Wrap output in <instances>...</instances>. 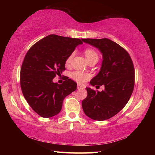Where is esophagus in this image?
<instances>
[{"label": "esophagus", "instance_id": "34e87169", "mask_svg": "<svg viewBox=\"0 0 155 155\" xmlns=\"http://www.w3.org/2000/svg\"><path fill=\"white\" fill-rule=\"evenodd\" d=\"M84 88H85V86L79 85V84H78V85H77V89H78V90H81V89H84Z\"/></svg>", "mask_w": 155, "mask_h": 155}]
</instances>
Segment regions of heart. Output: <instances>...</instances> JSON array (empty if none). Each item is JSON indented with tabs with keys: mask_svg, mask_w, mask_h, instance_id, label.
Segmentation results:
<instances>
[{
	"mask_svg": "<svg viewBox=\"0 0 155 155\" xmlns=\"http://www.w3.org/2000/svg\"><path fill=\"white\" fill-rule=\"evenodd\" d=\"M85 55L86 59L87 60V61L94 59H98V54H97V52L95 51H94L93 49H91V48L85 49ZM73 56H74V53H72L69 57H68L66 59V61H65V64L69 65L70 64V62L72 61V59L73 58ZM90 77V74H86V73H84L81 71L73 72L71 74V78L73 80L77 81V82L78 83H85L86 81L89 79Z\"/></svg>",
	"mask_w": 155,
	"mask_h": 155,
	"instance_id": "1",
	"label": "heart"
}]
</instances>
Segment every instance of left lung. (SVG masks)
I'll use <instances>...</instances> for the list:
<instances>
[{"instance_id":"8db88e82","label":"left lung","mask_w":155,"mask_h":155,"mask_svg":"<svg viewBox=\"0 0 155 155\" xmlns=\"http://www.w3.org/2000/svg\"><path fill=\"white\" fill-rule=\"evenodd\" d=\"M81 40L98 48L103 56L100 71L90 85L104 86L102 91L86 87L87 96L82 102L83 109L90 118L103 121L121 111L130 99L134 88V66L128 52L109 39Z\"/></svg>"}]
</instances>
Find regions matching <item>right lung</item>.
Wrapping results in <instances>:
<instances>
[{
  "instance_id": "add662e5",
  "label": "right lung",
  "mask_w": 155,
  "mask_h": 155,
  "mask_svg": "<svg viewBox=\"0 0 155 155\" xmlns=\"http://www.w3.org/2000/svg\"><path fill=\"white\" fill-rule=\"evenodd\" d=\"M82 40L49 35L28 50L20 70V86L26 101L42 117L61 111L64 98L77 90V83L66 78L61 85L53 78L65 70L66 59Z\"/></svg>"
}]
</instances>
